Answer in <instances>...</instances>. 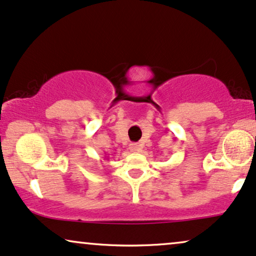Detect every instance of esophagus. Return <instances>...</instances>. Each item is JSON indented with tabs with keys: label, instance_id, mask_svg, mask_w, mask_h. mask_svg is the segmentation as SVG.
Wrapping results in <instances>:
<instances>
[{
	"label": "esophagus",
	"instance_id": "esophagus-1",
	"mask_svg": "<svg viewBox=\"0 0 256 256\" xmlns=\"http://www.w3.org/2000/svg\"><path fill=\"white\" fill-rule=\"evenodd\" d=\"M140 150H142V148H140V145H139V144H137V143L130 144V151L131 152H139Z\"/></svg>",
	"mask_w": 256,
	"mask_h": 256
}]
</instances>
